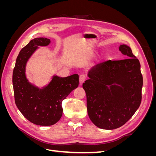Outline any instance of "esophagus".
Listing matches in <instances>:
<instances>
[{"label":"esophagus","instance_id":"1","mask_svg":"<svg viewBox=\"0 0 156 156\" xmlns=\"http://www.w3.org/2000/svg\"><path fill=\"white\" fill-rule=\"evenodd\" d=\"M87 79V76L85 75L84 74H81V75L79 76V83L80 84H83L84 81H85V80Z\"/></svg>","mask_w":156,"mask_h":156}]
</instances>
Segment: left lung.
<instances>
[{"mask_svg":"<svg viewBox=\"0 0 156 156\" xmlns=\"http://www.w3.org/2000/svg\"><path fill=\"white\" fill-rule=\"evenodd\" d=\"M119 50L127 58L97 64L89 71L90 79L83 84L90 119L104 129H114L125 124L142 100L143 79L139 60L129 47L121 45Z\"/></svg>","mask_w":156,"mask_h":156,"instance_id":"obj_1","label":"left lung"}]
</instances>
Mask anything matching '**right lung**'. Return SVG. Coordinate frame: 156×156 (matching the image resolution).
I'll list each match as a JSON object with an SVG mask.
<instances>
[{"mask_svg":"<svg viewBox=\"0 0 156 156\" xmlns=\"http://www.w3.org/2000/svg\"><path fill=\"white\" fill-rule=\"evenodd\" d=\"M50 40L37 37L32 40L19 53L13 71L14 98L19 110L32 123L48 126L56 124L62 115V101L79 85V75L67 77L55 76L48 87L39 90L25 77L28 59L37 46L49 45Z\"/></svg>","mask_w":156,"mask_h":156,"instance_id":"1","label":"right lung"}]
</instances>
